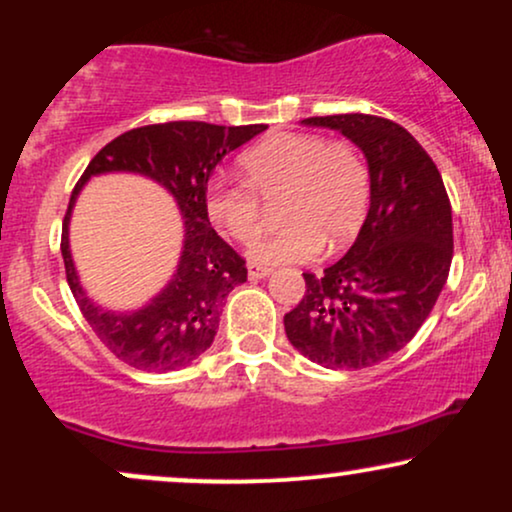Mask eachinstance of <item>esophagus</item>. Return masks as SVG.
<instances>
[{"mask_svg": "<svg viewBox=\"0 0 512 512\" xmlns=\"http://www.w3.org/2000/svg\"><path fill=\"white\" fill-rule=\"evenodd\" d=\"M269 272H272V269L269 267H260V264H250L248 267V276L252 281L255 279H264V276H269Z\"/></svg>", "mask_w": 512, "mask_h": 512, "instance_id": "obj_1", "label": "esophagus"}]
</instances>
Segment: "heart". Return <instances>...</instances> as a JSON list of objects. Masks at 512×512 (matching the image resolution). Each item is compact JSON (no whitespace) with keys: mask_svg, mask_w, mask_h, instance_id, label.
<instances>
[{"mask_svg":"<svg viewBox=\"0 0 512 512\" xmlns=\"http://www.w3.org/2000/svg\"><path fill=\"white\" fill-rule=\"evenodd\" d=\"M244 182H214L207 214L221 236L250 243L264 226V207H276L284 228L260 238L248 257L262 267L305 262L320 248L339 250L356 236L368 209V168L346 142L310 134H281L240 156Z\"/></svg>","mask_w":512,"mask_h":512,"instance_id":"1","label":"heart"}]
</instances>
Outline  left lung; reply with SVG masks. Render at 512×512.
Wrapping results in <instances>:
<instances>
[{
  "label": "left lung",
  "mask_w": 512,
  "mask_h": 512,
  "mask_svg": "<svg viewBox=\"0 0 512 512\" xmlns=\"http://www.w3.org/2000/svg\"><path fill=\"white\" fill-rule=\"evenodd\" d=\"M344 134L363 151L370 207L349 252L305 276L303 301L286 313L289 342L332 370H361L411 342L431 315L452 262V209L424 146L375 115L303 120Z\"/></svg>",
  "instance_id": "obj_1"
}]
</instances>
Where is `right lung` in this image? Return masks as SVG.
Listing matches in <instances>:
<instances>
[{
    "mask_svg": "<svg viewBox=\"0 0 512 512\" xmlns=\"http://www.w3.org/2000/svg\"><path fill=\"white\" fill-rule=\"evenodd\" d=\"M267 125L221 127L207 122H163L129 129L103 146L76 182L62 223V257L69 289L98 339L127 366L166 373L190 366L214 342L221 308L248 281L245 262L207 214V182L223 156ZM132 172L154 179L176 199L183 219V250L169 284L134 311L103 309L80 286L68 245V221L85 182L96 174Z\"/></svg>",
    "mask_w": 512,
    "mask_h": 512,
    "instance_id": "add662e5",
    "label": "right lung"
}]
</instances>
